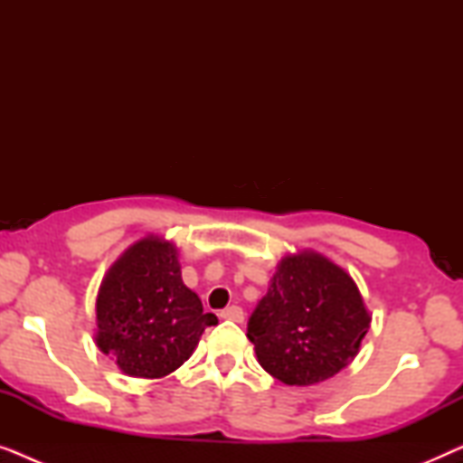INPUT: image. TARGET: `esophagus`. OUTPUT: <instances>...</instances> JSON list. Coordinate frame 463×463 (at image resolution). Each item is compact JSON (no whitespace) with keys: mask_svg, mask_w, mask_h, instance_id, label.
Instances as JSON below:
<instances>
[{"mask_svg":"<svg viewBox=\"0 0 463 463\" xmlns=\"http://www.w3.org/2000/svg\"><path fill=\"white\" fill-rule=\"evenodd\" d=\"M219 316H221V318H223V320H233V322H242V320H244V312H242V307H238V306L225 307L223 312H221Z\"/></svg>","mask_w":463,"mask_h":463,"instance_id":"esophagus-1","label":"esophagus"}]
</instances>
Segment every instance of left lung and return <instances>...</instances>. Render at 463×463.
<instances>
[{
  "label": "left lung",
  "mask_w": 463,
  "mask_h": 463,
  "mask_svg": "<svg viewBox=\"0 0 463 463\" xmlns=\"http://www.w3.org/2000/svg\"><path fill=\"white\" fill-rule=\"evenodd\" d=\"M371 326L350 276L318 252L284 257L268 295L249 318L246 337L259 364L287 385L337 375L358 354Z\"/></svg>",
  "instance_id": "obj_1"
}]
</instances>
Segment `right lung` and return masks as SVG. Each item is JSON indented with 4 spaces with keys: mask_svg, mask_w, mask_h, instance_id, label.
Returning a JSON list of instances; mask_svg holds the SVG:
<instances>
[{
    "mask_svg": "<svg viewBox=\"0 0 463 463\" xmlns=\"http://www.w3.org/2000/svg\"><path fill=\"white\" fill-rule=\"evenodd\" d=\"M200 297L181 280L175 244L149 236L107 271L97 299V345L126 375L164 377L192 356L206 326Z\"/></svg>",
    "mask_w": 463,
    "mask_h": 463,
    "instance_id": "right-lung-1",
    "label": "right lung"
}]
</instances>
